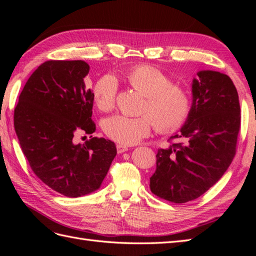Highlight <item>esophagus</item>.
Segmentation results:
<instances>
[{"mask_svg": "<svg viewBox=\"0 0 256 256\" xmlns=\"http://www.w3.org/2000/svg\"><path fill=\"white\" fill-rule=\"evenodd\" d=\"M128 150V146L122 145V144H118L116 145V150H118V154H122V153H124V152H126Z\"/></svg>", "mask_w": 256, "mask_h": 256, "instance_id": "obj_1", "label": "esophagus"}]
</instances>
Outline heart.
Wrapping results in <instances>:
<instances>
[{
    "mask_svg": "<svg viewBox=\"0 0 256 256\" xmlns=\"http://www.w3.org/2000/svg\"><path fill=\"white\" fill-rule=\"evenodd\" d=\"M130 86L145 96L140 116L116 114L102 123L103 132L108 138L122 145H132L150 133L155 126L157 132L170 133L186 121L192 96L184 86L172 82L166 74L150 64H138L125 74ZM118 82L112 74H104L96 80L92 88L94 102L102 112L116 108Z\"/></svg>",
    "mask_w": 256,
    "mask_h": 256,
    "instance_id": "obj_1",
    "label": "heart"
}]
</instances>
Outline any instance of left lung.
<instances>
[{
  "label": "left lung",
  "instance_id": "8db88e82",
  "mask_svg": "<svg viewBox=\"0 0 256 256\" xmlns=\"http://www.w3.org/2000/svg\"><path fill=\"white\" fill-rule=\"evenodd\" d=\"M192 82V106L180 133L160 148L150 192L174 204L199 198L224 176L236 153L241 128L238 91L230 77L211 70ZM179 138L180 144L171 140Z\"/></svg>",
  "mask_w": 256,
  "mask_h": 256
}]
</instances>
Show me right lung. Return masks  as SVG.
<instances>
[{
	"instance_id": "add662e5",
	"label": "right lung",
	"mask_w": 256,
	"mask_h": 256,
	"mask_svg": "<svg viewBox=\"0 0 256 256\" xmlns=\"http://www.w3.org/2000/svg\"><path fill=\"white\" fill-rule=\"evenodd\" d=\"M82 60L42 64L22 90L14 110V128L22 150L35 175L66 197H80L101 186L116 155L112 140L92 138L91 89ZM90 140L76 146V134Z\"/></svg>"
}]
</instances>
